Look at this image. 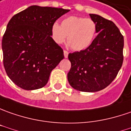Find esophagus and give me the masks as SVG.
<instances>
[{"label": "esophagus", "instance_id": "esophagus-1", "mask_svg": "<svg viewBox=\"0 0 131 131\" xmlns=\"http://www.w3.org/2000/svg\"><path fill=\"white\" fill-rule=\"evenodd\" d=\"M63 53H64V57H65L66 58H67L68 56V52L66 51V50H64Z\"/></svg>", "mask_w": 131, "mask_h": 131}]
</instances>
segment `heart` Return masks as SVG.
Listing matches in <instances>:
<instances>
[{"instance_id": "obj_1", "label": "heart", "mask_w": 131, "mask_h": 131, "mask_svg": "<svg viewBox=\"0 0 131 131\" xmlns=\"http://www.w3.org/2000/svg\"><path fill=\"white\" fill-rule=\"evenodd\" d=\"M97 30L96 22L91 18L71 16L64 18L60 26L54 23L51 27V35L54 42L63 44L66 39L75 51L87 49L93 42Z\"/></svg>"}]
</instances>
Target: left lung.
I'll list each match as a JSON object with an SVG mask.
<instances>
[{
  "label": "left lung",
  "instance_id": "obj_1",
  "mask_svg": "<svg viewBox=\"0 0 131 131\" xmlns=\"http://www.w3.org/2000/svg\"><path fill=\"white\" fill-rule=\"evenodd\" d=\"M89 16L96 22L98 35L87 49L68 54L71 68L68 81L78 91L95 92L111 84L121 68L124 38L113 21Z\"/></svg>",
  "mask_w": 131,
  "mask_h": 131
}]
</instances>
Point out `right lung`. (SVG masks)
<instances>
[{
    "label": "right lung",
    "instance_id": "1",
    "mask_svg": "<svg viewBox=\"0 0 131 131\" xmlns=\"http://www.w3.org/2000/svg\"><path fill=\"white\" fill-rule=\"evenodd\" d=\"M69 10L31 6L10 18L2 39L3 66L20 88L45 86L52 71L64 58L63 49L51 37V27Z\"/></svg>",
    "mask_w": 131,
    "mask_h": 131
}]
</instances>
